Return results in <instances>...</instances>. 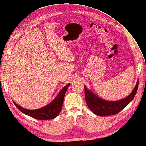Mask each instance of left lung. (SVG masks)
<instances>
[{
    "mask_svg": "<svg viewBox=\"0 0 146 146\" xmlns=\"http://www.w3.org/2000/svg\"><path fill=\"white\" fill-rule=\"evenodd\" d=\"M138 84L139 80L132 92L127 97L118 101H108L101 98L84 85L85 101L88 107L95 115L100 116L116 115L133 100L137 92Z\"/></svg>",
    "mask_w": 146,
    "mask_h": 146,
    "instance_id": "obj_1",
    "label": "left lung"
}]
</instances>
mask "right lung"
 Wrapping results in <instances>:
<instances>
[{
    "instance_id": "obj_1",
    "label": "right lung",
    "mask_w": 146,
    "mask_h": 146,
    "mask_svg": "<svg viewBox=\"0 0 146 146\" xmlns=\"http://www.w3.org/2000/svg\"><path fill=\"white\" fill-rule=\"evenodd\" d=\"M70 84L65 85L59 92L54 100L43 107L36 110H27L20 106L13 101L14 105L21 112L32 118L40 120L52 119L58 116L62 109L64 98Z\"/></svg>"
}]
</instances>
